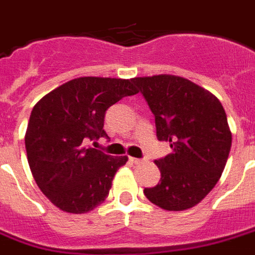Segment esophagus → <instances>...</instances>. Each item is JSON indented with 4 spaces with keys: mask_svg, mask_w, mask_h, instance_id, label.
<instances>
[{
    "mask_svg": "<svg viewBox=\"0 0 255 255\" xmlns=\"http://www.w3.org/2000/svg\"><path fill=\"white\" fill-rule=\"evenodd\" d=\"M129 161H130V162H131V163H135V165H138V163H142V162H143V159H141V158H134V157H130Z\"/></svg>",
    "mask_w": 255,
    "mask_h": 255,
    "instance_id": "1",
    "label": "esophagus"
}]
</instances>
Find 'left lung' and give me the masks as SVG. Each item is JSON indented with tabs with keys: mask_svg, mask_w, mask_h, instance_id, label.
I'll return each instance as SVG.
<instances>
[{
	"mask_svg": "<svg viewBox=\"0 0 255 255\" xmlns=\"http://www.w3.org/2000/svg\"><path fill=\"white\" fill-rule=\"evenodd\" d=\"M155 118L158 141L171 153L155 161L161 179L143 194L165 210H186L216 186L228 161L232 133L221 102L182 77L159 74L131 80Z\"/></svg>",
	"mask_w": 255,
	"mask_h": 255,
	"instance_id": "8db88e82",
	"label": "left lung"
}]
</instances>
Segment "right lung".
<instances>
[{
    "label": "right lung",
    "mask_w": 255,
    "mask_h": 255,
    "mask_svg": "<svg viewBox=\"0 0 255 255\" xmlns=\"http://www.w3.org/2000/svg\"><path fill=\"white\" fill-rule=\"evenodd\" d=\"M137 93L131 80L81 77L33 108L25 135L27 162L41 191L57 208L82 214L105 201L128 157H113L85 143L108 137L106 110Z\"/></svg>",
    "instance_id": "obj_1"
}]
</instances>
